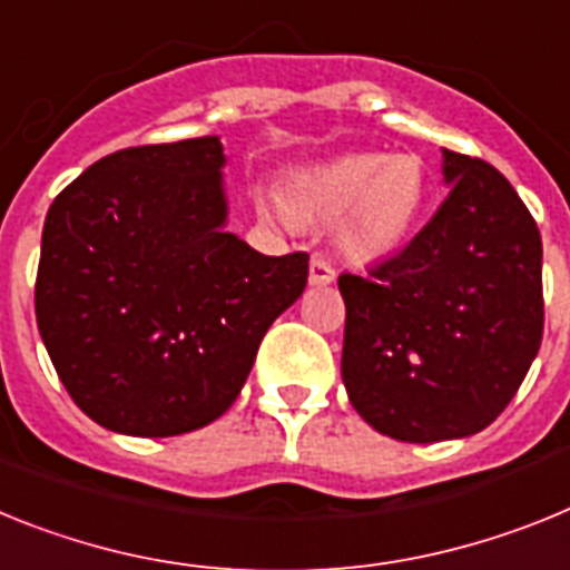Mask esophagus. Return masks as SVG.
Masks as SVG:
<instances>
[{
    "label": "esophagus",
    "mask_w": 570,
    "mask_h": 570,
    "mask_svg": "<svg viewBox=\"0 0 570 570\" xmlns=\"http://www.w3.org/2000/svg\"><path fill=\"white\" fill-rule=\"evenodd\" d=\"M333 281H335V266L330 264L324 255H315L313 261H309V284L326 286V284H333Z\"/></svg>",
    "instance_id": "1"
}]
</instances>
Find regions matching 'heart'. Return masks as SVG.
<instances>
[{
  "label": "heart",
  "instance_id": "b5f03b06",
  "mask_svg": "<svg viewBox=\"0 0 570 570\" xmlns=\"http://www.w3.org/2000/svg\"><path fill=\"white\" fill-rule=\"evenodd\" d=\"M430 171L415 155H346L292 177L289 209L309 220H338L341 244L355 257L395 252L413 235L430 203ZM281 217L286 215L278 206Z\"/></svg>",
  "mask_w": 570,
  "mask_h": 570
}]
</instances>
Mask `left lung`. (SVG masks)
Masks as SVG:
<instances>
[{"label": "left lung", "instance_id": "1", "mask_svg": "<svg viewBox=\"0 0 570 570\" xmlns=\"http://www.w3.org/2000/svg\"><path fill=\"white\" fill-rule=\"evenodd\" d=\"M448 197L424 229L364 275L346 304L341 375L379 433L430 444L484 430L539 353L542 237L502 171L444 148Z\"/></svg>", "mask_w": 570, "mask_h": 570}]
</instances>
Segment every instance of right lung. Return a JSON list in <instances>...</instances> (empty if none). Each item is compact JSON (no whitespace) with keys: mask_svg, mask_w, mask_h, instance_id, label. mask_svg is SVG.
<instances>
[{"mask_svg":"<svg viewBox=\"0 0 570 570\" xmlns=\"http://www.w3.org/2000/svg\"><path fill=\"white\" fill-rule=\"evenodd\" d=\"M217 137L114 151L51 203L37 324L88 419L163 439L206 428L244 387L309 255L266 257L224 232Z\"/></svg>","mask_w":570,"mask_h":570,"instance_id":"add662e5","label":"right lung"}]
</instances>
